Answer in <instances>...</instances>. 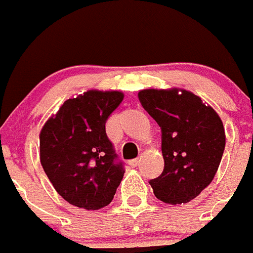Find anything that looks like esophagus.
I'll list each match as a JSON object with an SVG mask.
<instances>
[{
    "instance_id": "1",
    "label": "esophagus",
    "mask_w": 253,
    "mask_h": 253,
    "mask_svg": "<svg viewBox=\"0 0 253 253\" xmlns=\"http://www.w3.org/2000/svg\"><path fill=\"white\" fill-rule=\"evenodd\" d=\"M138 163H140V160L138 159H132V160H129V165L132 166V168H136V166L138 165Z\"/></svg>"
}]
</instances>
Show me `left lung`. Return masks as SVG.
Listing matches in <instances>:
<instances>
[{
  "label": "left lung",
  "instance_id": "1",
  "mask_svg": "<svg viewBox=\"0 0 253 253\" xmlns=\"http://www.w3.org/2000/svg\"><path fill=\"white\" fill-rule=\"evenodd\" d=\"M141 106L161 128L164 170L149 181L168 204L188 203L211 183L226 146L219 116L188 90L145 89Z\"/></svg>",
  "mask_w": 253,
  "mask_h": 253
}]
</instances>
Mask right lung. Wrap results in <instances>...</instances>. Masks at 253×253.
<instances>
[{
	"instance_id": "add662e5",
	"label": "right lung",
	"mask_w": 253,
	"mask_h": 253,
	"mask_svg": "<svg viewBox=\"0 0 253 253\" xmlns=\"http://www.w3.org/2000/svg\"><path fill=\"white\" fill-rule=\"evenodd\" d=\"M121 92L89 90L64 102L40 132V161L68 203L87 211L108 206L125 165L106 133V122L121 104Z\"/></svg>"
}]
</instances>
